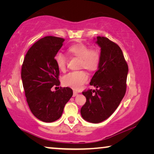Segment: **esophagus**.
Wrapping results in <instances>:
<instances>
[{"instance_id":"34e87169","label":"esophagus","mask_w":154,"mask_h":154,"mask_svg":"<svg viewBox=\"0 0 154 154\" xmlns=\"http://www.w3.org/2000/svg\"><path fill=\"white\" fill-rule=\"evenodd\" d=\"M77 94H78V93L77 92H75V91H74L73 94H72V96H73V97H75V96H76Z\"/></svg>"}]
</instances>
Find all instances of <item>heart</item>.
Wrapping results in <instances>:
<instances>
[{"mask_svg":"<svg viewBox=\"0 0 154 154\" xmlns=\"http://www.w3.org/2000/svg\"><path fill=\"white\" fill-rule=\"evenodd\" d=\"M68 54L72 57L79 58V69H87L89 71H95L100 64V54L94 49H90L87 45L79 43L70 45L67 49ZM54 61L57 67L60 71L66 70V58L62 54L58 53L54 57ZM88 75L84 71L71 72L62 77V82L65 86L78 90L82 88L83 84L87 83Z\"/></svg>","mask_w":154,"mask_h":154,"instance_id":"b5f03b06","label":"heart"}]
</instances>
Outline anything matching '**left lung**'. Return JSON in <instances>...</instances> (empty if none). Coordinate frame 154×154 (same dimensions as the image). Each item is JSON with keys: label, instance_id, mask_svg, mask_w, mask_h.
Returning <instances> with one entry per match:
<instances>
[{"label": "left lung", "instance_id": "8db88e82", "mask_svg": "<svg viewBox=\"0 0 154 154\" xmlns=\"http://www.w3.org/2000/svg\"><path fill=\"white\" fill-rule=\"evenodd\" d=\"M94 40L100 48V60L90 84L97 89L82 92L86 102L81 109V115L85 121L97 124L109 118L123 99L128 67L116 43L104 36H97Z\"/></svg>", "mask_w": 154, "mask_h": 154}]
</instances>
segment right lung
I'll return each instance as SVG.
<instances>
[{
    "label": "right lung",
    "mask_w": 154,
    "mask_h": 154,
    "mask_svg": "<svg viewBox=\"0 0 154 154\" xmlns=\"http://www.w3.org/2000/svg\"><path fill=\"white\" fill-rule=\"evenodd\" d=\"M64 41L51 36L41 38L29 49L23 62L21 77L28 105L34 116L44 122L60 118L72 96V89L68 87L51 90L54 85H60V72L54 57Z\"/></svg>",
    "instance_id": "right-lung-1"
}]
</instances>
